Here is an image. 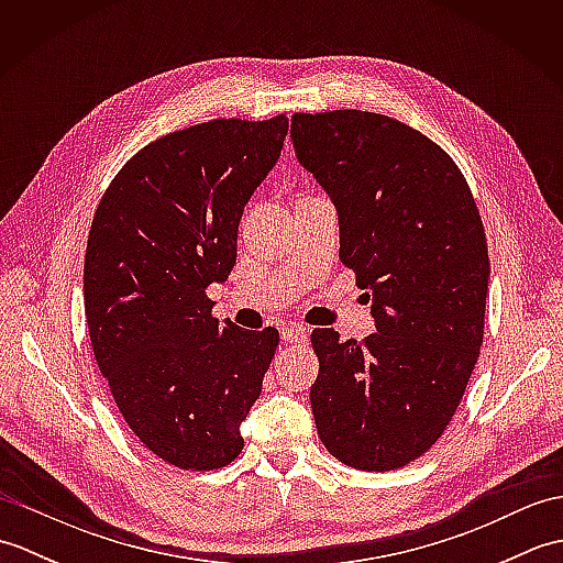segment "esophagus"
Instances as JSON below:
<instances>
[{
  "instance_id": "1",
  "label": "esophagus",
  "mask_w": 563,
  "mask_h": 563,
  "mask_svg": "<svg viewBox=\"0 0 563 563\" xmlns=\"http://www.w3.org/2000/svg\"><path fill=\"white\" fill-rule=\"evenodd\" d=\"M307 333L309 331L302 324H285L280 329L283 341H288V343H305L307 341Z\"/></svg>"
}]
</instances>
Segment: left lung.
I'll use <instances>...</instances> for the list:
<instances>
[{"mask_svg": "<svg viewBox=\"0 0 563 563\" xmlns=\"http://www.w3.org/2000/svg\"><path fill=\"white\" fill-rule=\"evenodd\" d=\"M290 135L297 162L336 206L339 256L373 300L377 329L361 343L312 331L317 433L353 470H399L445 433L479 357V210L450 154L389 115L295 113Z\"/></svg>", "mask_w": 563, "mask_h": 563, "instance_id": "left-lung-1", "label": "left lung"}]
</instances>
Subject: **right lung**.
Returning a JSON list of instances; mask_svg holds the SVG:
<instances>
[{"mask_svg": "<svg viewBox=\"0 0 563 563\" xmlns=\"http://www.w3.org/2000/svg\"><path fill=\"white\" fill-rule=\"evenodd\" d=\"M288 118H222L142 147L93 214L84 312L93 357L142 445L178 470L236 460L278 331L212 317L244 206L280 157Z\"/></svg>", "mask_w": 563, "mask_h": 563, "instance_id": "right-lung-1", "label": "right lung"}]
</instances>
